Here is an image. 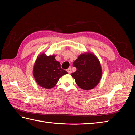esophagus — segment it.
<instances>
[{
    "label": "esophagus",
    "instance_id": "34e87169",
    "mask_svg": "<svg viewBox=\"0 0 135 135\" xmlns=\"http://www.w3.org/2000/svg\"><path fill=\"white\" fill-rule=\"evenodd\" d=\"M66 71H68V73H69V74H70V73H71V68H68L67 70H66Z\"/></svg>",
    "mask_w": 135,
    "mask_h": 135
}]
</instances>
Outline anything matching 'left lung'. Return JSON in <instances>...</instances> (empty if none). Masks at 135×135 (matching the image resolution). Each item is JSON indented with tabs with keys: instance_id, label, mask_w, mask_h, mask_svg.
<instances>
[{
	"instance_id": "left-lung-1",
	"label": "left lung",
	"mask_w": 135,
	"mask_h": 135,
	"mask_svg": "<svg viewBox=\"0 0 135 135\" xmlns=\"http://www.w3.org/2000/svg\"><path fill=\"white\" fill-rule=\"evenodd\" d=\"M76 71L71 73L78 86L84 90L95 88L99 83L102 70L99 60L91 53L79 55L73 64Z\"/></svg>"
}]
</instances>
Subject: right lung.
Here are the masks:
<instances>
[{
    "label": "right lung",
    "instance_id": "add662e5",
    "mask_svg": "<svg viewBox=\"0 0 135 135\" xmlns=\"http://www.w3.org/2000/svg\"><path fill=\"white\" fill-rule=\"evenodd\" d=\"M68 72L61 69L60 63L55 60V56L43 54L38 56L33 69V75L40 87L50 89L55 87L60 78Z\"/></svg>",
    "mask_w": 135,
    "mask_h": 135
}]
</instances>
